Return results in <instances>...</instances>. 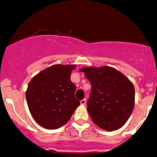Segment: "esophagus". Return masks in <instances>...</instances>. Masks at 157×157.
<instances>
[{
    "instance_id": "1",
    "label": "esophagus",
    "mask_w": 157,
    "mask_h": 157,
    "mask_svg": "<svg viewBox=\"0 0 157 157\" xmlns=\"http://www.w3.org/2000/svg\"><path fill=\"white\" fill-rule=\"evenodd\" d=\"M86 102H87V101H86V99H85V98H84V99L81 100V101H80V103H81V105H86Z\"/></svg>"
}]
</instances>
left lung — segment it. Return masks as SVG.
Instances as JSON below:
<instances>
[{
  "mask_svg": "<svg viewBox=\"0 0 157 157\" xmlns=\"http://www.w3.org/2000/svg\"><path fill=\"white\" fill-rule=\"evenodd\" d=\"M80 71L91 84L87 111L101 129L112 131L125 124L134 107L135 90L124 75L110 67H85Z\"/></svg>",
  "mask_w": 157,
  "mask_h": 157,
  "instance_id": "left-lung-1",
  "label": "left lung"
}]
</instances>
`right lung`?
<instances>
[{
	"label": "right lung",
	"mask_w": 157,
	"mask_h": 157,
	"mask_svg": "<svg viewBox=\"0 0 157 157\" xmlns=\"http://www.w3.org/2000/svg\"><path fill=\"white\" fill-rule=\"evenodd\" d=\"M75 65H52L32 78L26 98L32 116L39 125L53 130L66 124L80 101L70 81Z\"/></svg>",
	"instance_id": "1"
}]
</instances>
